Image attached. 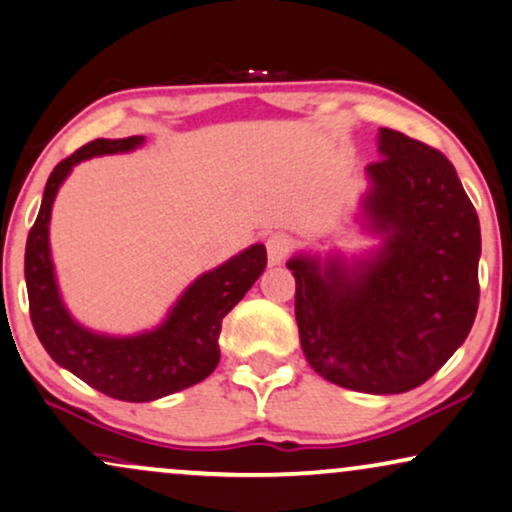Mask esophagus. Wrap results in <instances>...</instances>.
<instances>
[{
	"mask_svg": "<svg viewBox=\"0 0 512 512\" xmlns=\"http://www.w3.org/2000/svg\"><path fill=\"white\" fill-rule=\"evenodd\" d=\"M266 249H268V261L270 266H282L287 261L289 251H292V239L282 232H275L266 239Z\"/></svg>",
	"mask_w": 512,
	"mask_h": 512,
	"instance_id": "34e87169",
	"label": "esophagus"
}]
</instances>
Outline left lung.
<instances>
[{"instance_id": "8db88e82", "label": "left lung", "mask_w": 512, "mask_h": 512, "mask_svg": "<svg viewBox=\"0 0 512 512\" xmlns=\"http://www.w3.org/2000/svg\"><path fill=\"white\" fill-rule=\"evenodd\" d=\"M361 223L380 246L292 256L296 325L311 368L363 394L427 382L475 323L482 235L456 168L437 149L380 128Z\"/></svg>"}]
</instances>
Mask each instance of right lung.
I'll use <instances>...</instances> for the list:
<instances>
[{"label": "right lung", "instance_id": "obj_1", "mask_svg": "<svg viewBox=\"0 0 512 512\" xmlns=\"http://www.w3.org/2000/svg\"><path fill=\"white\" fill-rule=\"evenodd\" d=\"M142 135L94 140L63 159L49 175L40 213L25 244V285L30 320L44 351L102 394L118 401H156L206 380L220 361V325L266 270V246L251 244L218 268L201 273L154 330L128 337L94 332L80 325L63 304L49 249V220L63 180L80 161L104 154H128Z\"/></svg>", "mask_w": 512, "mask_h": 512}]
</instances>
